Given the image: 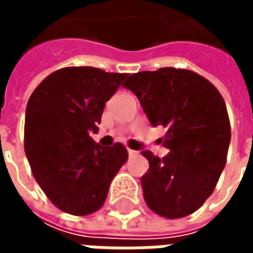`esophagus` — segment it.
Instances as JSON below:
<instances>
[{
	"label": "esophagus",
	"instance_id": "obj_1",
	"mask_svg": "<svg viewBox=\"0 0 253 253\" xmlns=\"http://www.w3.org/2000/svg\"><path fill=\"white\" fill-rule=\"evenodd\" d=\"M137 154H138L137 150H132V149H128V156H130V157H132V156H137Z\"/></svg>",
	"mask_w": 253,
	"mask_h": 253
}]
</instances>
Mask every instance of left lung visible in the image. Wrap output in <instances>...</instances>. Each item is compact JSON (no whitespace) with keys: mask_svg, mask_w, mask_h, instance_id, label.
Instances as JSON below:
<instances>
[{"mask_svg":"<svg viewBox=\"0 0 253 253\" xmlns=\"http://www.w3.org/2000/svg\"><path fill=\"white\" fill-rule=\"evenodd\" d=\"M123 86L137 96L150 123L167 127L160 159L142 152L149 170L141 183L149 209L161 217H187L206 202L226 164L228 110L218 89L198 73L161 67L130 74Z\"/></svg>","mask_w":253,"mask_h":253,"instance_id":"obj_1","label":"left lung"}]
</instances>
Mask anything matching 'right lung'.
Returning a JSON list of instances; mask_svg holds the SVG:
<instances>
[{
    "instance_id": "1",
    "label": "right lung",
    "mask_w": 253,
    "mask_h": 253,
    "mask_svg": "<svg viewBox=\"0 0 253 253\" xmlns=\"http://www.w3.org/2000/svg\"><path fill=\"white\" fill-rule=\"evenodd\" d=\"M127 77L90 66L51 73L31 94L24 149L35 180L59 210L88 215L103 206L128 153L121 142L94 143L105 101Z\"/></svg>"
}]
</instances>
